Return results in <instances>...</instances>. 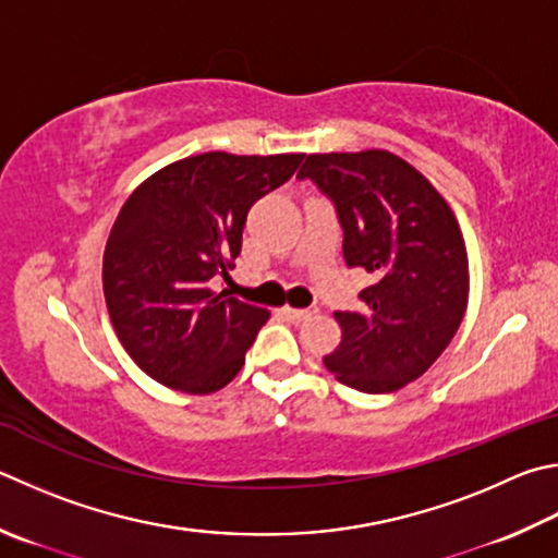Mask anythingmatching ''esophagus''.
Here are the masks:
<instances>
[{
    "label": "esophagus",
    "mask_w": 558,
    "mask_h": 558,
    "mask_svg": "<svg viewBox=\"0 0 558 558\" xmlns=\"http://www.w3.org/2000/svg\"><path fill=\"white\" fill-rule=\"evenodd\" d=\"M280 312H282V317H286L288 322H295V324H300V322H305V319H310V317H312V312H310V310H295V307H282Z\"/></svg>",
    "instance_id": "34e87169"
}]
</instances>
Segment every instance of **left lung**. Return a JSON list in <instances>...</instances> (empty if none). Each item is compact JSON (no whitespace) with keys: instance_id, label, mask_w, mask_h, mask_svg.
<instances>
[{"instance_id":"8db88e82","label":"left lung","mask_w":558,"mask_h":558,"mask_svg":"<svg viewBox=\"0 0 558 558\" xmlns=\"http://www.w3.org/2000/svg\"><path fill=\"white\" fill-rule=\"evenodd\" d=\"M298 178L333 199L343 258L373 276L361 312H333L341 341L324 366L361 392L417 380L449 347L469 307V253L449 202L390 150L310 154Z\"/></svg>"}]
</instances>
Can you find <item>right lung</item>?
<instances>
[{
  "mask_svg": "<svg viewBox=\"0 0 558 558\" xmlns=\"http://www.w3.org/2000/svg\"><path fill=\"white\" fill-rule=\"evenodd\" d=\"M305 154L187 156L131 192L109 231L102 286L121 347L166 388L209 395L234 380L270 312L211 290L241 253L253 202Z\"/></svg>",
  "mask_w": 558,
  "mask_h": 558,
  "instance_id": "right-lung-1",
  "label": "right lung"
}]
</instances>
